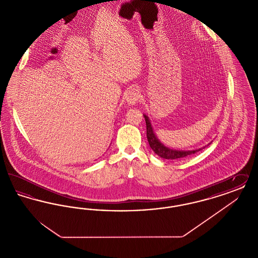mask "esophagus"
Segmentation results:
<instances>
[{"mask_svg": "<svg viewBox=\"0 0 258 258\" xmlns=\"http://www.w3.org/2000/svg\"><path fill=\"white\" fill-rule=\"evenodd\" d=\"M139 98H140V94L136 88H132L125 95V100L128 105H135Z\"/></svg>", "mask_w": 258, "mask_h": 258, "instance_id": "1", "label": "esophagus"}]
</instances>
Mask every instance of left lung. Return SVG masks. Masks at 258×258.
Listing matches in <instances>:
<instances>
[{
  "label": "left lung",
  "mask_w": 258,
  "mask_h": 258,
  "mask_svg": "<svg viewBox=\"0 0 258 258\" xmlns=\"http://www.w3.org/2000/svg\"><path fill=\"white\" fill-rule=\"evenodd\" d=\"M145 121H146V127H147V139L149 142V145L151 149L162 159L165 160H178V159H183L187 156L194 155L197 152H199L200 150H202L203 148L197 149V150H187V151H183V150H174L171 148L166 147L165 145H163L160 141V139L157 137V135L155 134L151 121L149 119L146 114H143ZM210 144V143H209ZM208 144V145H209Z\"/></svg>",
  "instance_id": "obj_1"
}]
</instances>
